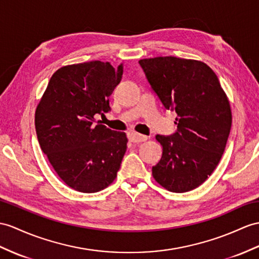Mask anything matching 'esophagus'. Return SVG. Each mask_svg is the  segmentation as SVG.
<instances>
[{
    "label": "esophagus",
    "instance_id": "1",
    "mask_svg": "<svg viewBox=\"0 0 259 259\" xmlns=\"http://www.w3.org/2000/svg\"><path fill=\"white\" fill-rule=\"evenodd\" d=\"M147 136L145 135H142V134H138V133H135V132H132V133L128 134V140L132 142V143H142V142H145L147 141Z\"/></svg>",
    "mask_w": 259,
    "mask_h": 259
}]
</instances>
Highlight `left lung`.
I'll list each match as a JSON object with an SVG mask.
<instances>
[{
    "instance_id": "1",
    "label": "left lung",
    "mask_w": 259,
    "mask_h": 259,
    "mask_svg": "<svg viewBox=\"0 0 259 259\" xmlns=\"http://www.w3.org/2000/svg\"><path fill=\"white\" fill-rule=\"evenodd\" d=\"M140 65L163 106L177 113L178 131L156 136L162 156L153 177L168 191L193 190L222 158L232 126L230 101L215 72L200 60L167 56Z\"/></svg>"
}]
</instances>
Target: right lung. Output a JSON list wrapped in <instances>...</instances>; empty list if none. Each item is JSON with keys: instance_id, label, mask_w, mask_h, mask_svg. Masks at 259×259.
Returning a JSON list of instances; mask_svg holds the SVG:
<instances>
[{"instance_id": "obj_1", "label": "right lung", "mask_w": 259, "mask_h": 259, "mask_svg": "<svg viewBox=\"0 0 259 259\" xmlns=\"http://www.w3.org/2000/svg\"><path fill=\"white\" fill-rule=\"evenodd\" d=\"M123 64L93 60L59 68L35 112L40 148L56 174L73 190L93 193L109 187L127 148L124 132L94 125V115L111 110L109 99Z\"/></svg>"}]
</instances>
